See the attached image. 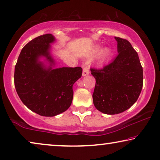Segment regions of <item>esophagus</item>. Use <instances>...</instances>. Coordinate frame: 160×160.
Returning <instances> with one entry per match:
<instances>
[{
    "label": "esophagus",
    "mask_w": 160,
    "mask_h": 160,
    "mask_svg": "<svg viewBox=\"0 0 160 160\" xmlns=\"http://www.w3.org/2000/svg\"><path fill=\"white\" fill-rule=\"evenodd\" d=\"M89 68L87 66V65H84V68H83V73H82V76H86L87 75H89Z\"/></svg>",
    "instance_id": "esophagus-1"
}]
</instances>
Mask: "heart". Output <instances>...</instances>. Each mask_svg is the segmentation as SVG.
Returning <instances> with one entry per match:
<instances>
[{
    "mask_svg": "<svg viewBox=\"0 0 160 160\" xmlns=\"http://www.w3.org/2000/svg\"><path fill=\"white\" fill-rule=\"evenodd\" d=\"M102 49V47L100 45H95L93 47H92L90 51L89 52V53L87 54V56L89 58H93V57L96 56L99 52L100 53L98 54L97 58V62L99 63H103L106 62L107 60L110 58L111 55V50L110 48L106 47L103 48L102 51L100 50Z\"/></svg>",
    "mask_w": 160,
    "mask_h": 160,
    "instance_id": "1",
    "label": "heart"
}]
</instances>
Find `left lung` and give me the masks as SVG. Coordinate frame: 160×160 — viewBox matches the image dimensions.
<instances>
[{"label": "left lung", "instance_id": "obj_1", "mask_svg": "<svg viewBox=\"0 0 160 160\" xmlns=\"http://www.w3.org/2000/svg\"><path fill=\"white\" fill-rule=\"evenodd\" d=\"M118 55L103 68H91L96 84L93 103L100 112L117 114L137 101L143 87V68L138 54L126 39L115 37Z\"/></svg>", "mask_w": 160, "mask_h": 160}]
</instances>
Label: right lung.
I'll return each mask as SVG.
<instances>
[{
  "mask_svg": "<svg viewBox=\"0 0 160 160\" xmlns=\"http://www.w3.org/2000/svg\"><path fill=\"white\" fill-rule=\"evenodd\" d=\"M54 41L52 34L32 39L22 49L14 69L15 88L22 102L43 117H54L71 106L73 86L82 74L81 67L54 68Z\"/></svg>",
  "mask_w": 160,
  "mask_h": 160,
  "instance_id": "obj_1",
  "label": "right lung"
}]
</instances>
